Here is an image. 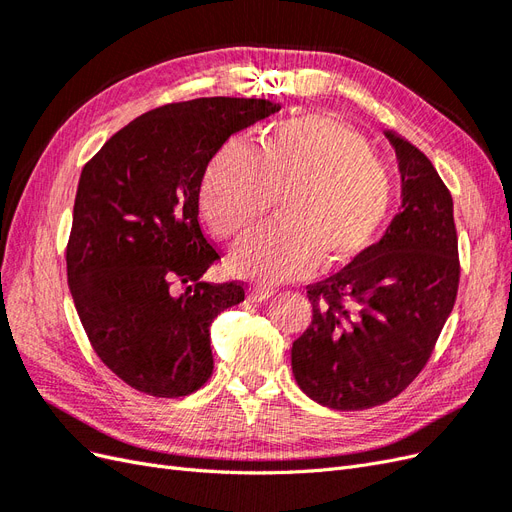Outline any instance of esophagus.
<instances>
[{
  "instance_id": "obj_1",
  "label": "esophagus",
  "mask_w": 512,
  "mask_h": 512,
  "mask_svg": "<svg viewBox=\"0 0 512 512\" xmlns=\"http://www.w3.org/2000/svg\"><path fill=\"white\" fill-rule=\"evenodd\" d=\"M247 297H250V301H254V303H260V301L271 299L273 297V290L262 288V286H252L250 290H247Z\"/></svg>"
}]
</instances>
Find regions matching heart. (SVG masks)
I'll list each match as a JSON object with an SVG mask.
<instances>
[{
  "instance_id": "1",
  "label": "heart",
  "mask_w": 512,
  "mask_h": 512,
  "mask_svg": "<svg viewBox=\"0 0 512 512\" xmlns=\"http://www.w3.org/2000/svg\"><path fill=\"white\" fill-rule=\"evenodd\" d=\"M275 198L280 220L252 230L230 254L235 273L262 284L348 265L389 215L393 177L344 121L305 113L275 123L256 149L226 143L200 185V207L220 237L239 235Z\"/></svg>"
}]
</instances>
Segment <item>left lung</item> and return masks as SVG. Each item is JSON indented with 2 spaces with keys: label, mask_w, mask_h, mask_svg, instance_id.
Instances as JSON below:
<instances>
[{
  "label": "left lung",
  "mask_w": 512,
  "mask_h": 512,
  "mask_svg": "<svg viewBox=\"0 0 512 512\" xmlns=\"http://www.w3.org/2000/svg\"><path fill=\"white\" fill-rule=\"evenodd\" d=\"M401 173V211L348 267L307 286L312 324L292 374L316 404L365 410L421 374L459 288L453 196L421 149L384 132Z\"/></svg>",
  "instance_id": "8db88e82"
}]
</instances>
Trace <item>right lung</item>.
Returning <instances> with one entry per match:
<instances>
[{
	"label": "right lung",
	"instance_id": "1",
	"mask_svg": "<svg viewBox=\"0 0 512 512\" xmlns=\"http://www.w3.org/2000/svg\"><path fill=\"white\" fill-rule=\"evenodd\" d=\"M277 111L256 98L166 104L130 121L83 166L68 286L100 361L132 389L183 397L209 380V327L245 290L200 280L220 258L198 224L200 183L232 134Z\"/></svg>",
	"mask_w": 512,
	"mask_h": 512
}]
</instances>
